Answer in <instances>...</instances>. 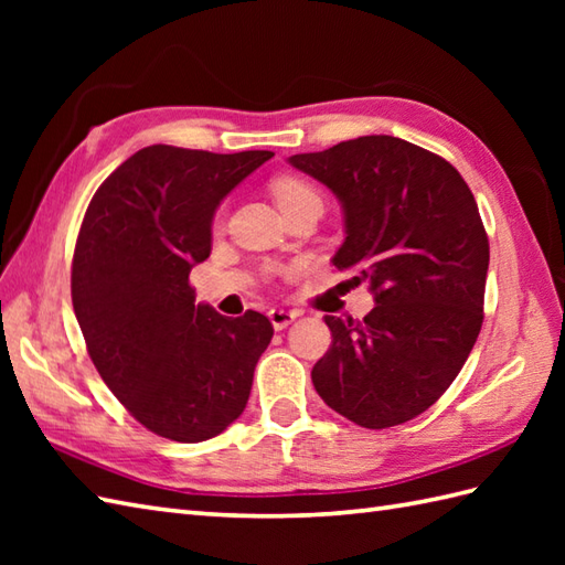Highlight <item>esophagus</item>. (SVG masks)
<instances>
[{
  "label": "esophagus",
  "instance_id": "esophagus-1",
  "mask_svg": "<svg viewBox=\"0 0 565 565\" xmlns=\"http://www.w3.org/2000/svg\"><path fill=\"white\" fill-rule=\"evenodd\" d=\"M296 318H298V313H294V310H284V308H271L269 310V320H271L274 330L289 328Z\"/></svg>",
  "mask_w": 565,
  "mask_h": 565
}]
</instances>
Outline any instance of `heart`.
Wrapping results in <instances>:
<instances>
[{"instance_id":"1","label":"heart","mask_w":565,"mask_h":565,"mask_svg":"<svg viewBox=\"0 0 565 565\" xmlns=\"http://www.w3.org/2000/svg\"><path fill=\"white\" fill-rule=\"evenodd\" d=\"M271 194L281 213L296 206H303V203H310V201H320L318 191L298 177H276L271 182Z\"/></svg>"}]
</instances>
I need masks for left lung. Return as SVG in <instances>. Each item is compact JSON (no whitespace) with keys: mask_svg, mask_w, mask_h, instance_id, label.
<instances>
[{"mask_svg":"<svg viewBox=\"0 0 565 565\" xmlns=\"http://www.w3.org/2000/svg\"><path fill=\"white\" fill-rule=\"evenodd\" d=\"M289 164L326 184L344 213L332 257L369 281L364 320L326 316L328 354L313 386L366 429L403 425L451 386L483 326L488 235L471 189L439 154L393 136H362Z\"/></svg>","mask_w":565,"mask_h":565,"instance_id":"obj_1","label":"left lung"}]
</instances>
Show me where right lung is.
<instances>
[{"label":"right lung","mask_w":565,"mask_h":565,"mask_svg":"<svg viewBox=\"0 0 565 565\" xmlns=\"http://www.w3.org/2000/svg\"><path fill=\"white\" fill-rule=\"evenodd\" d=\"M269 150L218 154L150 146L92 196L72 259V306L94 366L140 425L211 439L243 415L274 328L247 310L196 303L194 264L211 255L215 209Z\"/></svg>","instance_id":"1"}]
</instances>
